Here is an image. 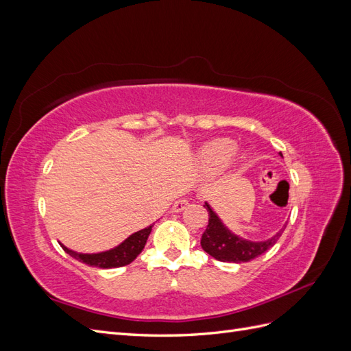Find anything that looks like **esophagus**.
Listing matches in <instances>:
<instances>
[{"label":"esophagus","mask_w":351,"mask_h":351,"mask_svg":"<svg viewBox=\"0 0 351 351\" xmlns=\"http://www.w3.org/2000/svg\"><path fill=\"white\" fill-rule=\"evenodd\" d=\"M187 206H189V202H187L186 199H178V200L174 202L173 210H174V212H182V210L186 209Z\"/></svg>","instance_id":"1"}]
</instances>
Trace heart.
<instances>
[{
    "label": "heart",
    "mask_w": 351,
    "mask_h": 351,
    "mask_svg": "<svg viewBox=\"0 0 351 351\" xmlns=\"http://www.w3.org/2000/svg\"><path fill=\"white\" fill-rule=\"evenodd\" d=\"M237 143L227 137L206 143L199 152V162L206 171H222L234 156Z\"/></svg>",
    "instance_id": "1"
}]
</instances>
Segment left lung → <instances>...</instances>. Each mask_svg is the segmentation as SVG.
<instances>
[{"label":"left lung","mask_w":351,"mask_h":351,"mask_svg":"<svg viewBox=\"0 0 351 351\" xmlns=\"http://www.w3.org/2000/svg\"><path fill=\"white\" fill-rule=\"evenodd\" d=\"M204 206L208 210L209 219L208 227L204 231V234H202L200 246L208 254H210L212 258H215L217 261L221 262L241 263L253 261L254 258L261 256L262 253L271 249L274 244L278 241L282 231L285 230L284 226V228H281L277 234L265 241L244 240L236 234H232V232L222 224L218 215L210 209L208 204H205Z\"/></svg>","instance_id":"left-lung-1"}]
</instances>
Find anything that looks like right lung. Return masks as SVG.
<instances>
[{
  "label": "right lung",
  "instance_id": "1",
  "mask_svg": "<svg viewBox=\"0 0 351 351\" xmlns=\"http://www.w3.org/2000/svg\"><path fill=\"white\" fill-rule=\"evenodd\" d=\"M151 231H152V226L146 227L141 231L134 232V234H132L129 239H125L117 247L107 250V252H101V253H92V254L76 253V252L67 249L64 244H61V247L64 249V252L69 253L70 256L89 265V267L105 268V269L120 268V267H125V265L132 263L137 258V254L143 250L146 240L151 234Z\"/></svg>",
  "mask_w": 351,
  "mask_h": 351
}]
</instances>
